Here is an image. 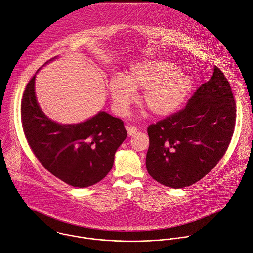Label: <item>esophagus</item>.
<instances>
[{
  "label": "esophagus",
  "instance_id": "1",
  "mask_svg": "<svg viewBox=\"0 0 253 253\" xmlns=\"http://www.w3.org/2000/svg\"><path fill=\"white\" fill-rule=\"evenodd\" d=\"M125 128H126L127 133H128L129 136H133V135L137 132V128H136L135 126H128V125H127Z\"/></svg>",
  "mask_w": 253,
  "mask_h": 253
}]
</instances>
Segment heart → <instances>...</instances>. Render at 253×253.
<instances>
[{
	"instance_id": "b5f03b06",
	"label": "heart",
	"mask_w": 253,
	"mask_h": 253,
	"mask_svg": "<svg viewBox=\"0 0 253 253\" xmlns=\"http://www.w3.org/2000/svg\"><path fill=\"white\" fill-rule=\"evenodd\" d=\"M193 86L189 73L170 61L147 59L130 67L125 78L114 76L108 91L118 113H125L134 102L136 89H143L141 101L154 116H168L177 111Z\"/></svg>"
}]
</instances>
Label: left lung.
Instances as JSON below:
<instances>
[{
	"label": "left lung",
	"mask_w": 253,
	"mask_h": 253,
	"mask_svg": "<svg viewBox=\"0 0 253 253\" xmlns=\"http://www.w3.org/2000/svg\"><path fill=\"white\" fill-rule=\"evenodd\" d=\"M235 119L230 84L214 66L211 78L202 84L184 109L148 127L149 175L174 189L194 185L225 154Z\"/></svg>",
	"instance_id": "obj_1"
}]
</instances>
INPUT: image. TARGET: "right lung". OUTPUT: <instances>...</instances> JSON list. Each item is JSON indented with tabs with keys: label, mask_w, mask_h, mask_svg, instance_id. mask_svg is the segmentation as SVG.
<instances>
[{
	"label": "right lung",
	"mask_w": 253,
	"mask_h": 253,
	"mask_svg": "<svg viewBox=\"0 0 253 253\" xmlns=\"http://www.w3.org/2000/svg\"><path fill=\"white\" fill-rule=\"evenodd\" d=\"M35 80L36 74L26 87L21 108L24 133L35 156L49 173L74 188L100 182L127 137L123 121L100 111L78 124H58L42 111Z\"/></svg>",
	"instance_id": "right-lung-1"
}]
</instances>
